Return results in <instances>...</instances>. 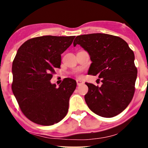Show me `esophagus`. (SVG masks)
Segmentation results:
<instances>
[{
    "label": "esophagus",
    "instance_id": "1",
    "mask_svg": "<svg viewBox=\"0 0 148 148\" xmlns=\"http://www.w3.org/2000/svg\"><path fill=\"white\" fill-rule=\"evenodd\" d=\"M76 82H77V86H80V85L84 84V82H83L82 80H80V79H77Z\"/></svg>",
    "mask_w": 148,
    "mask_h": 148
}]
</instances>
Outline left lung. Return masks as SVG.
I'll use <instances>...</instances> for the list:
<instances>
[{"label": "left lung", "instance_id": "8db88e82", "mask_svg": "<svg viewBox=\"0 0 148 148\" xmlns=\"http://www.w3.org/2000/svg\"><path fill=\"white\" fill-rule=\"evenodd\" d=\"M79 44L88 52L92 62L88 74L102 79L101 87L86 83L85 100L95 114L111 118L128 106L135 92L137 69L135 55L122 38L110 34H91L77 36Z\"/></svg>", "mask_w": 148, "mask_h": 148}]
</instances>
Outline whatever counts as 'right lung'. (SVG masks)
<instances>
[{"label":"right lung","instance_id":"right-lung-1","mask_svg":"<svg viewBox=\"0 0 148 148\" xmlns=\"http://www.w3.org/2000/svg\"><path fill=\"white\" fill-rule=\"evenodd\" d=\"M75 37L34 38L17 50L12 65V91L23 114L36 124L52 125L67 114L76 81L65 78L56 88L50 80L54 69L60 68L61 54L71 45Z\"/></svg>","mask_w":148,"mask_h":148}]
</instances>
